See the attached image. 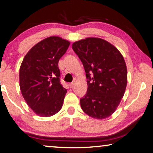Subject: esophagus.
Returning a JSON list of instances; mask_svg holds the SVG:
<instances>
[{
    "instance_id": "1",
    "label": "esophagus",
    "mask_w": 153,
    "mask_h": 153,
    "mask_svg": "<svg viewBox=\"0 0 153 153\" xmlns=\"http://www.w3.org/2000/svg\"><path fill=\"white\" fill-rule=\"evenodd\" d=\"M74 85H75V82H72L71 83L69 84V86H70L71 88H74Z\"/></svg>"
}]
</instances>
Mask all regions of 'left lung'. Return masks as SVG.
Here are the masks:
<instances>
[{"mask_svg": "<svg viewBox=\"0 0 153 153\" xmlns=\"http://www.w3.org/2000/svg\"><path fill=\"white\" fill-rule=\"evenodd\" d=\"M72 48L83 64L87 91L81 108L94 119H104L116 111L126 89L128 72L124 58L112 44L100 38L74 42Z\"/></svg>", "mask_w": 153, "mask_h": 153, "instance_id": "left-lung-1", "label": "left lung"}]
</instances>
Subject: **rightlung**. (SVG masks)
<instances>
[{
    "mask_svg": "<svg viewBox=\"0 0 153 153\" xmlns=\"http://www.w3.org/2000/svg\"><path fill=\"white\" fill-rule=\"evenodd\" d=\"M69 45L67 40L50 36L34 46L21 64V94L28 106L40 117H51L62 107L67 90L60 83L58 62Z\"/></svg>",
    "mask_w": 153,
    "mask_h": 153,
    "instance_id": "obj_1",
    "label": "right lung"
}]
</instances>
